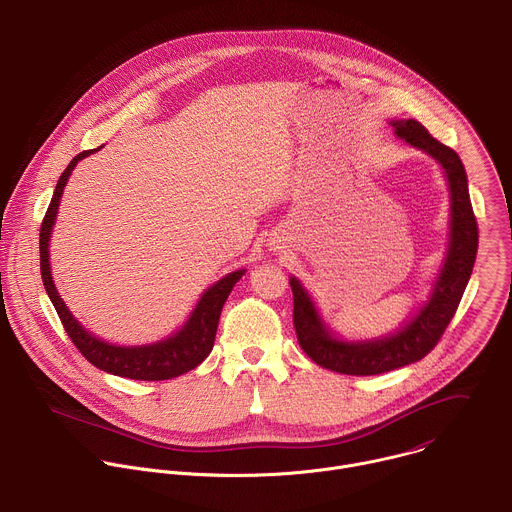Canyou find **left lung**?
Wrapping results in <instances>:
<instances>
[{"label": "left lung", "instance_id": "1", "mask_svg": "<svg viewBox=\"0 0 512 512\" xmlns=\"http://www.w3.org/2000/svg\"><path fill=\"white\" fill-rule=\"evenodd\" d=\"M393 127L401 139L433 155L447 173L453 201L451 245L431 301L399 333L371 343H343L333 339L305 289L295 277L291 279L293 325L301 349L319 367L341 375H381L427 357L455 317L477 259L479 225L461 157L449 145L435 139L417 119L393 121Z\"/></svg>", "mask_w": 512, "mask_h": 512}]
</instances>
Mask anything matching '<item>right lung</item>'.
<instances>
[{"mask_svg":"<svg viewBox=\"0 0 512 512\" xmlns=\"http://www.w3.org/2000/svg\"><path fill=\"white\" fill-rule=\"evenodd\" d=\"M97 149H87V151H81L79 155H75L55 185L51 203L45 211V217H43L41 229H39V267H41L43 287L59 315V321H61L67 337L93 367H97L105 373L125 377V379H135V381L175 379L183 373L193 371L211 353L221 309H223L233 285L243 277L245 271L243 269L233 271L227 277H223L221 281H217L211 289H207L203 293L201 301L197 303L195 311L191 313L187 325L179 333H175L173 337H169L165 341H159V343L147 345V347H117V345L103 343V341L95 339L93 335H89L71 317V313L67 311V307L63 305V301L59 299V295L55 291V285L51 281V271H49L47 247H49V233H51L55 213L59 207V197L63 193V187H65L75 163Z\"/></svg>","mask_w":512,"mask_h":512,"instance_id":"1","label":"right lung"}]
</instances>
